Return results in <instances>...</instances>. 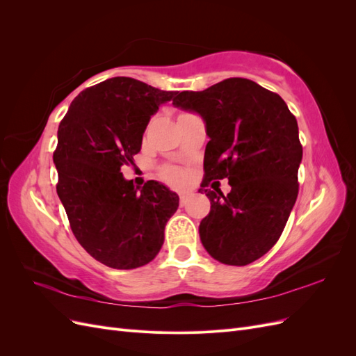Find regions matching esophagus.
Here are the masks:
<instances>
[{
    "instance_id": "1",
    "label": "esophagus",
    "mask_w": 356,
    "mask_h": 356,
    "mask_svg": "<svg viewBox=\"0 0 356 356\" xmlns=\"http://www.w3.org/2000/svg\"><path fill=\"white\" fill-rule=\"evenodd\" d=\"M187 197H188V193H186V191H181V193H179V203H181V207H184L186 202H187Z\"/></svg>"
}]
</instances>
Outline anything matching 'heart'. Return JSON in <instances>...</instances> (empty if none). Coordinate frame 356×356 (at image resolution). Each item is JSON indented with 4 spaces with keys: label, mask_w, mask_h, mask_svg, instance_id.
Here are the masks:
<instances>
[{
    "label": "heart",
    "mask_w": 356,
    "mask_h": 356,
    "mask_svg": "<svg viewBox=\"0 0 356 356\" xmlns=\"http://www.w3.org/2000/svg\"><path fill=\"white\" fill-rule=\"evenodd\" d=\"M165 177L169 182H172V184H179V182H182V179H184V175L181 174L179 170L177 169H169L165 172Z\"/></svg>",
    "instance_id": "b5f03b06"
}]
</instances>
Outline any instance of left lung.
I'll list each match as a JSON object with an SVG mask.
<instances>
[{
    "label": "left lung",
    "mask_w": 356,
    "mask_h": 356,
    "mask_svg": "<svg viewBox=\"0 0 356 356\" xmlns=\"http://www.w3.org/2000/svg\"><path fill=\"white\" fill-rule=\"evenodd\" d=\"M174 106L202 117L209 136L199 191L211 200L199 234L220 263L246 266L277 242L298 195V126L281 96L246 79L178 92ZM229 177L227 197L204 187Z\"/></svg>",
    "instance_id": "obj_1"
}]
</instances>
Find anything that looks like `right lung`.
Segmentation results:
<instances>
[{
  "mask_svg": "<svg viewBox=\"0 0 356 356\" xmlns=\"http://www.w3.org/2000/svg\"><path fill=\"white\" fill-rule=\"evenodd\" d=\"M175 93L131 77L108 79L83 90L59 124L58 196L75 239L108 267L129 270L152 261L178 209V195L161 182L141 188L122 174L141 152L149 118Z\"/></svg>",
  "mask_w": 356,
  "mask_h": 356,
  "instance_id": "1",
  "label": "right lung"
}]
</instances>
